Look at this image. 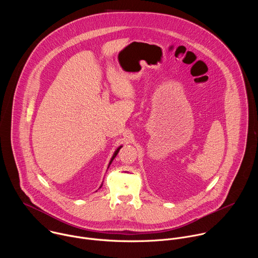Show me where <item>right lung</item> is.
<instances>
[{
    "mask_svg": "<svg viewBox=\"0 0 258 258\" xmlns=\"http://www.w3.org/2000/svg\"><path fill=\"white\" fill-rule=\"evenodd\" d=\"M121 147H122V146H119V147H118V148H117V149H116V150H115V152H114V154H113V156H112V158H111V160H110V162H109V165H108V168H109V166H110V164H111V162H112V161H113V159H114V158H115V157H116V155H117V153H118V151H119V150H120V148H121ZM101 187H102V185H101ZM101 187H100V188H101Z\"/></svg>",
    "mask_w": 258,
    "mask_h": 258,
    "instance_id": "obj_1",
    "label": "right lung"
}]
</instances>
